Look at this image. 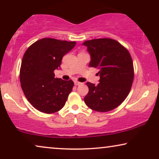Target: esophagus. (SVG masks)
<instances>
[{
    "label": "esophagus",
    "mask_w": 159,
    "mask_h": 159,
    "mask_svg": "<svg viewBox=\"0 0 159 159\" xmlns=\"http://www.w3.org/2000/svg\"><path fill=\"white\" fill-rule=\"evenodd\" d=\"M82 84L81 82H78V81H75V85H79V84Z\"/></svg>",
    "instance_id": "esophagus-1"
}]
</instances>
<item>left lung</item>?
<instances>
[{
    "label": "left lung",
    "instance_id": "obj_1",
    "mask_svg": "<svg viewBox=\"0 0 159 159\" xmlns=\"http://www.w3.org/2000/svg\"><path fill=\"white\" fill-rule=\"evenodd\" d=\"M91 56L90 67L98 69L100 83L87 82L89 92L84 101L91 109L110 111L129 95L134 80V66L129 52L111 38L93 39L82 43Z\"/></svg>",
    "mask_w": 159,
    "mask_h": 159
}]
</instances>
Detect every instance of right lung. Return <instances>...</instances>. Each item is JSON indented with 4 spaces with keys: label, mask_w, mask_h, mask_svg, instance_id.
Wrapping results in <instances>:
<instances>
[{
    "label": "right lung",
    "mask_w": 159,
    "mask_h": 159,
    "mask_svg": "<svg viewBox=\"0 0 159 159\" xmlns=\"http://www.w3.org/2000/svg\"><path fill=\"white\" fill-rule=\"evenodd\" d=\"M75 45V41L46 38L34 42L25 51L19 80L25 97L37 110L53 114L64 106L74 82L56 78L54 70Z\"/></svg>",
    "instance_id": "right-lung-1"
}]
</instances>
